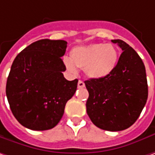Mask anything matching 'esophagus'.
I'll list each match as a JSON object with an SVG mask.
<instances>
[{
	"label": "esophagus",
	"mask_w": 155,
	"mask_h": 155,
	"mask_svg": "<svg viewBox=\"0 0 155 155\" xmlns=\"http://www.w3.org/2000/svg\"><path fill=\"white\" fill-rule=\"evenodd\" d=\"M85 87V83L82 81H78V87L79 88H82Z\"/></svg>",
	"instance_id": "34e87169"
}]
</instances>
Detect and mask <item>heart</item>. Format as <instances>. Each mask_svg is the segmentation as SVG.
<instances>
[{
  "label": "heart",
  "mask_w": 155,
  "mask_h": 155,
  "mask_svg": "<svg viewBox=\"0 0 155 155\" xmlns=\"http://www.w3.org/2000/svg\"><path fill=\"white\" fill-rule=\"evenodd\" d=\"M118 53L112 44L94 43L73 48L70 59H64L65 67L70 74H75L76 68L84 69L90 79L99 80L109 75L115 68Z\"/></svg>",
  "instance_id": "b5f03b06"
}]
</instances>
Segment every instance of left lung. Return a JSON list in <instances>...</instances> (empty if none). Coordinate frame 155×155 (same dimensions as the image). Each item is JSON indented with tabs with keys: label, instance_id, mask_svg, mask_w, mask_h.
I'll return each instance as SVG.
<instances>
[{
	"label": "left lung",
	"instance_id": "left-lung-1",
	"mask_svg": "<svg viewBox=\"0 0 155 155\" xmlns=\"http://www.w3.org/2000/svg\"><path fill=\"white\" fill-rule=\"evenodd\" d=\"M122 53L107 77L85 81L89 93L87 113L101 129L121 131L138 119L146 105L148 88L146 68L135 50L121 40H112Z\"/></svg>",
	"mask_w": 155,
	"mask_h": 155
}]
</instances>
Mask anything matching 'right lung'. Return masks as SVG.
Masks as SVG:
<instances>
[{
    "label": "right lung",
    "instance_id": "right-lung-1",
    "mask_svg": "<svg viewBox=\"0 0 155 155\" xmlns=\"http://www.w3.org/2000/svg\"><path fill=\"white\" fill-rule=\"evenodd\" d=\"M68 42L43 39L17 55L7 80L6 94L17 120L27 128L48 130L59 123L78 80L68 81L61 57Z\"/></svg>",
    "mask_w": 155,
    "mask_h": 155
}]
</instances>
